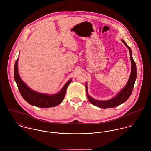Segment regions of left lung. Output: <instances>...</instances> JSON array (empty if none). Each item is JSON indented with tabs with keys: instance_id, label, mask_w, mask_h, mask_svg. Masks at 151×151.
Wrapping results in <instances>:
<instances>
[{
	"instance_id": "1",
	"label": "left lung",
	"mask_w": 151,
	"mask_h": 151,
	"mask_svg": "<svg viewBox=\"0 0 151 151\" xmlns=\"http://www.w3.org/2000/svg\"><path fill=\"white\" fill-rule=\"evenodd\" d=\"M122 41L124 43L126 47L129 49V53H130V59L131 62V74H130L129 81L126 86L119 93V94L116 96H115L114 98L110 100L106 101H100L95 100L93 98H92L90 96H89L87 91L88 89H87L86 83V95H87L88 101L92 105L97 107L104 108V109L116 107L122 104L124 102H126L129 99V98L132 92V89L134 86V84H135L136 77H137L136 65L132 57V52L130 47L127 45V43L125 42L124 40H122Z\"/></svg>"
}]
</instances>
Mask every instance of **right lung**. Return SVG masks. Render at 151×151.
I'll list each match as a JSON object with an SVG mask.
<instances>
[{
  "label": "right lung",
  "instance_id": "obj_1",
  "mask_svg": "<svg viewBox=\"0 0 151 151\" xmlns=\"http://www.w3.org/2000/svg\"><path fill=\"white\" fill-rule=\"evenodd\" d=\"M14 77L22 98L30 105L38 108L54 107L62 103L65 98L67 88L71 82V80H68L62 90L55 95H50L35 92L22 81L18 71V59L15 63Z\"/></svg>",
  "mask_w": 151,
  "mask_h": 151
}]
</instances>
